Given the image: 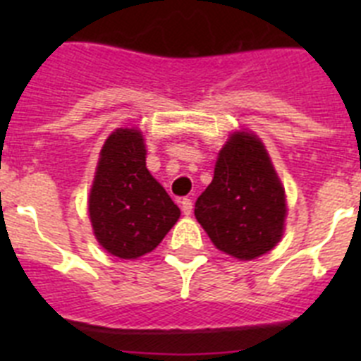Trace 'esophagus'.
I'll return each mask as SVG.
<instances>
[{"mask_svg": "<svg viewBox=\"0 0 361 361\" xmlns=\"http://www.w3.org/2000/svg\"><path fill=\"white\" fill-rule=\"evenodd\" d=\"M180 209H183L184 215H191V212H193V202H191V199L180 200Z\"/></svg>", "mask_w": 361, "mask_h": 361, "instance_id": "esophagus-1", "label": "esophagus"}]
</instances>
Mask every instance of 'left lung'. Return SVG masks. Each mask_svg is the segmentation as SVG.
<instances>
[{"label":"left lung","mask_w":361,"mask_h":361,"mask_svg":"<svg viewBox=\"0 0 361 361\" xmlns=\"http://www.w3.org/2000/svg\"><path fill=\"white\" fill-rule=\"evenodd\" d=\"M286 191L266 146L257 135L235 132L220 149L213 180L195 202V216L216 250L253 260L283 235Z\"/></svg>","instance_id":"left-lung-1"}]
</instances>
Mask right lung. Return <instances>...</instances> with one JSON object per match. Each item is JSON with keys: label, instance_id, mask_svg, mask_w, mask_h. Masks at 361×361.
Wrapping results in <instances>:
<instances>
[{"label": "right lung", "instance_id": "add662e5", "mask_svg": "<svg viewBox=\"0 0 361 361\" xmlns=\"http://www.w3.org/2000/svg\"><path fill=\"white\" fill-rule=\"evenodd\" d=\"M94 235L119 258H139L161 244L180 209L146 168V146L135 128H119L104 142L88 199Z\"/></svg>", "mask_w": 361, "mask_h": 361}]
</instances>
